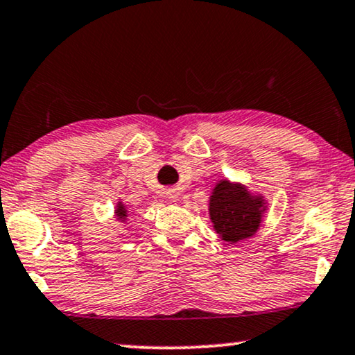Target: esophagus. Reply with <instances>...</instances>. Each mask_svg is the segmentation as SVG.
Listing matches in <instances>:
<instances>
[{
  "label": "esophagus",
  "instance_id": "esophagus-1",
  "mask_svg": "<svg viewBox=\"0 0 355 355\" xmlns=\"http://www.w3.org/2000/svg\"><path fill=\"white\" fill-rule=\"evenodd\" d=\"M170 198H177V195H172V196H170Z\"/></svg>",
  "mask_w": 355,
  "mask_h": 355
}]
</instances>
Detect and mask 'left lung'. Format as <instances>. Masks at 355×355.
<instances>
[{
	"label": "left lung",
	"instance_id": "left-lung-1",
	"mask_svg": "<svg viewBox=\"0 0 355 355\" xmlns=\"http://www.w3.org/2000/svg\"><path fill=\"white\" fill-rule=\"evenodd\" d=\"M209 212L216 232L222 240L237 243L257 232L261 222L263 200L252 198L239 185L224 180L214 188Z\"/></svg>",
	"mask_w": 355,
	"mask_h": 355
}]
</instances>
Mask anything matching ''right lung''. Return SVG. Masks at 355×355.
Segmentation results:
<instances>
[{
    "label": "right lung",
    "instance_id": "add662e5",
    "mask_svg": "<svg viewBox=\"0 0 355 355\" xmlns=\"http://www.w3.org/2000/svg\"><path fill=\"white\" fill-rule=\"evenodd\" d=\"M116 216H120V217H125V216H126V212H125V207H123V206H118V212H116Z\"/></svg>",
    "mask_w": 355,
    "mask_h": 355
}]
</instances>
